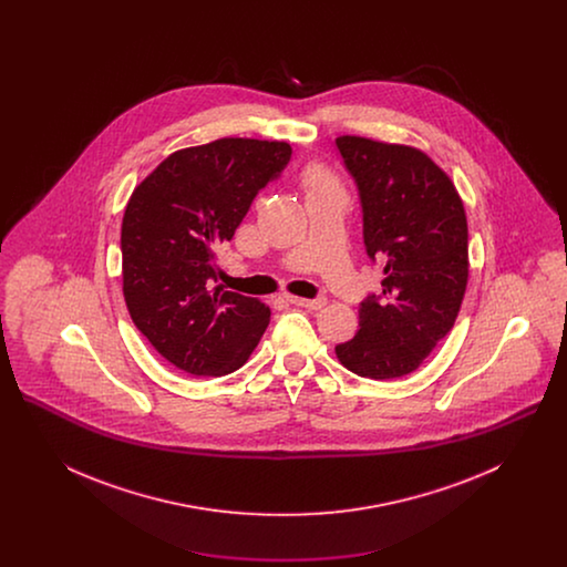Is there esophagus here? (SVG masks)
Returning <instances> with one entry per match:
<instances>
[{
	"instance_id": "1",
	"label": "esophagus",
	"mask_w": 567,
	"mask_h": 567,
	"mask_svg": "<svg viewBox=\"0 0 567 567\" xmlns=\"http://www.w3.org/2000/svg\"><path fill=\"white\" fill-rule=\"evenodd\" d=\"M285 299H287L289 303H293V306H301V308H308V310H321L324 303H327V297L324 296L315 297V299H306V297L297 296H285Z\"/></svg>"
}]
</instances>
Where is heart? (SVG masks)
Here are the masks:
<instances>
[{"label":"heart","instance_id":"obj_1","mask_svg":"<svg viewBox=\"0 0 567 567\" xmlns=\"http://www.w3.org/2000/svg\"><path fill=\"white\" fill-rule=\"evenodd\" d=\"M303 183L310 187V190L329 189V183H331V181H329V176H327V172H324L323 167L312 165V167L306 169Z\"/></svg>","mask_w":567,"mask_h":567}]
</instances>
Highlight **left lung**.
<instances>
[{
	"mask_svg": "<svg viewBox=\"0 0 567 567\" xmlns=\"http://www.w3.org/2000/svg\"><path fill=\"white\" fill-rule=\"evenodd\" d=\"M363 216V244L384 266L382 291L359 303V331L336 347L352 374L414 372L453 329L467 285V220L451 178L421 151L336 137Z\"/></svg>",
	"mask_w": 567,
	"mask_h": 567,
	"instance_id": "1",
	"label": "left lung"
}]
</instances>
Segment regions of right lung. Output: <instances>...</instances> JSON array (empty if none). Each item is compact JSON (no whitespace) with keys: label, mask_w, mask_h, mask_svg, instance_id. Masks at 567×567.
Listing matches in <instances>:
<instances>
[{"label":"right lung","mask_w":567,"mask_h":567,"mask_svg":"<svg viewBox=\"0 0 567 567\" xmlns=\"http://www.w3.org/2000/svg\"><path fill=\"white\" fill-rule=\"evenodd\" d=\"M289 162L287 142L220 137L172 153L132 193L121 227L125 303L157 352L193 377L243 368L270 323L259 299L215 287L216 250Z\"/></svg>","instance_id":"right-lung-1"}]
</instances>
